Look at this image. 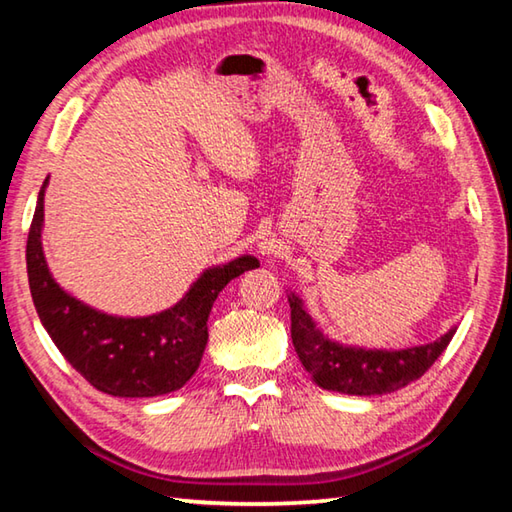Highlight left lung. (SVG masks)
<instances>
[{
	"instance_id": "8db88e82",
	"label": "left lung",
	"mask_w": 512,
	"mask_h": 512,
	"mask_svg": "<svg viewBox=\"0 0 512 512\" xmlns=\"http://www.w3.org/2000/svg\"><path fill=\"white\" fill-rule=\"evenodd\" d=\"M291 341L302 366L325 391H339L348 395H381L393 393L411 381L420 379L433 361L452 341L456 329H449L438 341L418 345L409 350H357L329 341L316 329L302 300L291 296Z\"/></svg>"
}]
</instances>
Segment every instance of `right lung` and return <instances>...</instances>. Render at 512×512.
Segmentation results:
<instances>
[{"label":"right lung","instance_id":"1","mask_svg":"<svg viewBox=\"0 0 512 512\" xmlns=\"http://www.w3.org/2000/svg\"><path fill=\"white\" fill-rule=\"evenodd\" d=\"M47 185V180H45ZM40 189L27 241L33 305L60 354L90 384L115 397H158L183 388L203 359L207 316L232 277L259 266L255 257L210 268L176 307L149 318H115L85 307L51 280L40 244Z\"/></svg>","mask_w":512,"mask_h":512}]
</instances>
